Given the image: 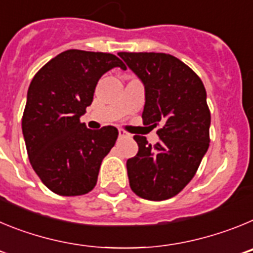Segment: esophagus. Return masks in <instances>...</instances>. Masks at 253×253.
<instances>
[{
	"instance_id": "obj_1",
	"label": "esophagus",
	"mask_w": 253,
	"mask_h": 253,
	"mask_svg": "<svg viewBox=\"0 0 253 253\" xmlns=\"http://www.w3.org/2000/svg\"><path fill=\"white\" fill-rule=\"evenodd\" d=\"M119 137L120 138H130L131 134L128 133V131L123 130V129H119Z\"/></svg>"
}]
</instances>
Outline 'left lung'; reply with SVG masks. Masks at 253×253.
<instances>
[{"mask_svg": "<svg viewBox=\"0 0 253 253\" xmlns=\"http://www.w3.org/2000/svg\"><path fill=\"white\" fill-rule=\"evenodd\" d=\"M144 84V124L160 125V142L134 135L138 153L126 161L129 185L138 196L161 202L177 195L195 176L209 148L210 111L202 80L166 53H118Z\"/></svg>", "mask_w": 253, "mask_h": 253, "instance_id": "obj_1", "label": "left lung"}]
</instances>
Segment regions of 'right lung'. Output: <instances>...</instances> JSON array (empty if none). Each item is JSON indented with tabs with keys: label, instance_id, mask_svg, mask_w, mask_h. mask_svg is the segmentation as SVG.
<instances>
[{
	"label": "right lung",
	"instance_id": "right-lung-1",
	"mask_svg": "<svg viewBox=\"0 0 253 253\" xmlns=\"http://www.w3.org/2000/svg\"><path fill=\"white\" fill-rule=\"evenodd\" d=\"M120 67L116 55L69 49L34 76L22 115V134L31 166L42 182L62 196L95 187L101 162L118 138V129H87L80 118L93 100L104 73Z\"/></svg>",
	"mask_w": 253,
	"mask_h": 253
}]
</instances>
